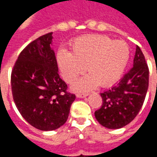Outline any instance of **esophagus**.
I'll return each mask as SVG.
<instances>
[{
  "label": "esophagus",
  "instance_id": "34e87169",
  "mask_svg": "<svg viewBox=\"0 0 157 157\" xmlns=\"http://www.w3.org/2000/svg\"><path fill=\"white\" fill-rule=\"evenodd\" d=\"M87 96V94H82V93H77L76 94V97L79 98H86Z\"/></svg>",
  "mask_w": 157,
  "mask_h": 157
}]
</instances>
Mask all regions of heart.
<instances>
[{
  "instance_id": "heart-1",
  "label": "heart",
  "mask_w": 157,
  "mask_h": 157,
  "mask_svg": "<svg viewBox=\"0 0 157 157\" xmlns=\"http://www.w3.org/2000/svg\"><path fill=\"white\" fill-rule=\"evenodd\" d=\"M71 52L61 48L57 61L66 82H72L86 71L88 75L79 79L72 86L76 92H86L97 86H109L121 78L128 65L130 51L122 40L108 36L86 35L72 42Z\"/></svg>"
}]
</instances>
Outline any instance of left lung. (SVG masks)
<instances>
[{
    "label": "left lung",
    "instance_id": "left-lung-1",
    "mask_svg": "<svg viewBox=\"0 0 157 157\" xmlns=\"http://www.w3.org/2000/svg\"><path fill=\"white\" fill-rule=\"evenodd\" d=\"M148 86V66L137 46L133 68L117 85L100 93L102 104L94 113L96 119L108 128H120L129 124L141 109Z\"/></svg>",
    "mask_w": 157,
    "mask_h": 157
}]
</instances>
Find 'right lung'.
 <instances>
[{"label":"right lung","mask_w":157,"mask_h":157,"mask_svg":"<svg viewBox=\"0 0 157 157\" xmlns=\"http://www.w3.org/2000/svg\"><path fill=\"white\" fill-rule=\"evenodd\" d=\"M52 34L31 42L20 53L11 75L17 109L29 124L44 131L55 130L65 124L75 99L59 75Z\"/></svg>","instance_id":"1"}]
</instances>
